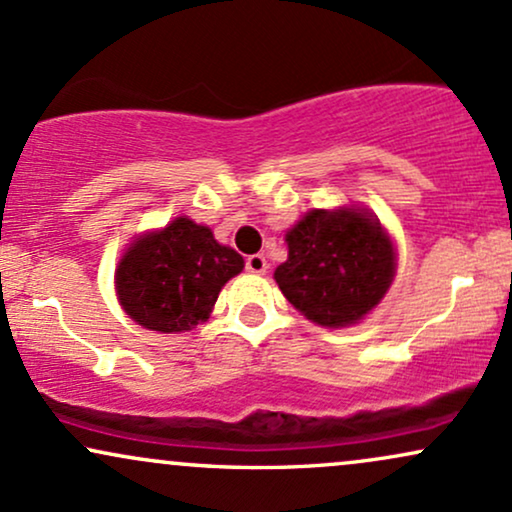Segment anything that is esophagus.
Here are the masks:
<instances>
[{"label":"esophagus","mask_w":512,"mask_h":512,"mask_svg":"<svg viewBox=\"0 0 512 512\" xmlns=\"http://www.w3.org/2000/svg\"><path fill=\"white\" fill-rule=\"evenodd\" d=\"M245 269H248L250 274H264L267 272V260H264V255L257 252V255L245 257Z\"/></svg>","instance_id":"1"}]
</instances>
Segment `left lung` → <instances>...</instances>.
<instances>
[{"mask_svg": "<svg viewBox=\"0 0 512 512\" xmlns=\"http://www.w3.org/2000/svg\"><path fill=\"white\" fill-rule=\"evenodd\" d=\"M289 260L274 272L293 308L322 327L363 320L390 289L395 248L366 209H313L286 233Z\"/></svg>", "mask_w": 512, "mask_h": 512, "instance_id": "left-lung-1", "label": "left lung"}]
</instances>
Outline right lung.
Returning a JSON list of instances; mask_svg holds the SVG:
<instances>
[{"label":"right lung","mask_w":512,"mask_h":512,"mask_svg":"<svg viewBox=\"0 0 512 512\" xmlns=\"http://www.w3.org/2000/svg\"><path fill=\"white\" fill-rule=\"evenodd\" d=\"M243 267V257L216 243L211 228L178 216L129 245L115 269V291L137 325L187 332L207 320L223 284Z\"/></svg>","instance_id":"add662e5"}]
</instances>
